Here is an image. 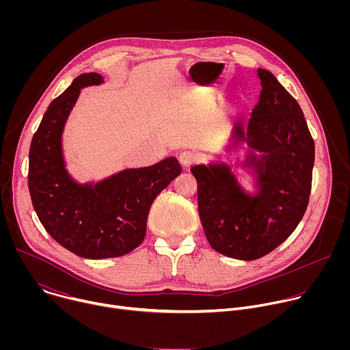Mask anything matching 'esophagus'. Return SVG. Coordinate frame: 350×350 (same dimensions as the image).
I'll list each match as a JSON object with an SVG mask.
<instances>
[{
	"instance_id": "esophagus-1",
	"label": "esophagus",
	"mask_w": 350,
	"mask_h": 350,
	"mask_svg": "<svg viewBox=\"0 0 350 350\" xmlns=\"http://www.w3.org/2000/svg\"><path fill=\"white\" fill-rule=\"evenodd\" d=\"M196 159H198V157L192 151H183L178 157V161L184 169H189L196 162Z\"/></svg>"
}]
</instances>
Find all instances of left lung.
<instances>
[{
  "mask_svg": "<svg viewBox=\"0 0 350 350\" xmlns=\"http://www.w3.org/2000/svg\"><path fill=\"white\" fill-rule=\"evenodd\" d=\"M258 76L259 103L246 124H234L228 145L249 148L241 167L254 173L256 192L245 191L227 163L191 167L211 246L239 260L270 254L293 232L309 204L314 165V142L296 99L271 72L258 69Z\"/></svg>",
  "mask_w": 350,
  "mask_h": 350,
  "instance_id": "8db88e82",
  "label": "left lung"
}]
</instances>
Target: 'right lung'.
Masks as SVG:
<instances>
[{"label":"right lung","instance_id":"add662e5","mask_svg":"<svg viewBox=\"0 0 350 350\" xmlns=\"http://www.w3.org/2000/svg\"><path fill=\"white\" fill-rule=\"evenodd\" d=\"M104 83L83 73L49 104L29 151V191L38 220L59 245L85 259L123 256L145 238L149 209L180 173L174 157L124 169L98 183H77L66 170L62 133L80 90Z\"/></svg>","mask_w":350,"mask_h":350}]
</instances>
